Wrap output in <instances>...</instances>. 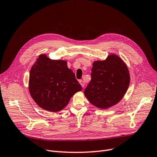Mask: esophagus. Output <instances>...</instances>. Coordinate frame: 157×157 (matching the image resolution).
<instances>
[{
    "mask_svg": "<svg viewBox=\"0 0 157 157\" xmlns=\"http://www.w3.org/2000/svg\"><path fill=\"white\" fill-rule=\"evenodd\" d=\"M79 83H80V85H82V86L83 88H84L85 87V83H84V82L83 80H79Z\"/></svg>",
    "mask_w": 157,
    "mask_h": 157,
    "instance_id": "34e87169",
    "label": "esophagus"
}]
</instances>
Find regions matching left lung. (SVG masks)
<instances>
[{"label": "left lung", "mask_w": 157, "mask_h": 157, "mask_svg": "<svg viewBox=\"0 0 157 157\" xmlns=\"http://www.w3.org/2000/svg\"><path fill=\"white\" fill-rule=\"evenodd\" d=\"M130 74L119 56L111 54L105 60L92 64L91 81L84 94L94 106L106 109L119 103L128 89Z\"/></svg>", "instance_id": "8db88e82"}]
</instances>
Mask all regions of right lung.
Returning a JSON list of instances; mask_svg holds the SVG:
<instances>
[{"label":"right lung","mask_w":157,"mask_h":157,"mask_svg":"<svg viewBox=\"0 0 157 157\" xmlns=\"http://www.w3.org/2000/svg\"><path fill=\"white\" fill-rule=\"evenodd\" d=\"M28 89L33 101L46 111H61L82 87L65 60L40 54L30 72Z\"/></svg>","instance_id":"right-lung-1"}]
</instances>
